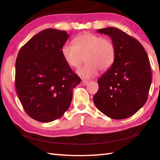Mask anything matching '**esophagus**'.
Listing matches in <instances>:
<instances>
[{
    "label": "esophagus",
    "instance_id": "34e87169",
    "mask_svg": "<svg viewBox=\"0 0 160 160\" xmlns=\"http://www.w3.org/2000/svg\"><path fill=\"white\" fill-rule=\"evenodd\" d=\"M81 84H82V85L83 86H85L88 84V81L85 80H82V82H81Z\"/></svg>",
    "mask_w": 160,
    "mask_h": 160
}]
</instances>
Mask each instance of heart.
<instances>
[{"label":"heart","mask_w":160,"mask_h":160,"mask_svg":"<svg viewBox=\"0 0 160 160\" xmlns=\"http://www.w3.org/2000/svg\"><path fill=\"white\" fill-rule=\"evenodd\" d=\"M74 43H64L61 52L65 62L71 67H78L84 56L86 63L78 69L77 73L85 79L94 77L99 69H109L115 58V47L112 40L102 36L85 33L77 36Z\"/></svg>","instance_id":"heart-1"}]
</instances>
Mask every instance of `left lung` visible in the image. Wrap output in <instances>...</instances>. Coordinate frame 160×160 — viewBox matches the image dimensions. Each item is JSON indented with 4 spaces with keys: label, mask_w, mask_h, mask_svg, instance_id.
<instances>
[{
    "label": "left lung",
    "mask_w": 160,
    "mask_h": 160,
    "mask_svg": "<svg viewBox=\"0 0 160 160\" xmlns=\"http://www.w3.org/2000/svg\"><path fill=\"white\" fill-rule=\"evenodd\" d=\"M109 36L115 47L112 67L98 80L93 102L98 109L115 120L134 115L147 100L152 82L150 61L140 42L115 28L98 29Z\"/></svg>",
    "instance_id": "8db88e82"
}]
</instances>
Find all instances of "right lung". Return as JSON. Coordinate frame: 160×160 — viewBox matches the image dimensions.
<instances>
[{"label": "right lung", "instance_id": "add662e5", "mask_svg": "<svg viewBox=\"0 0 160 160\" xmlns=\"http://www.w3.org/2000/svg\"><path fill=\"white\" fill-rule=\"evenodd\" d=\"M69 35L46 29L20 49L16 61L18 96L29 116L41 122L60 118L69 108L73 89L80 82L62 55Z\"/></svg>", "mask_w": 160, "mask_h": 160}]
</instances>
